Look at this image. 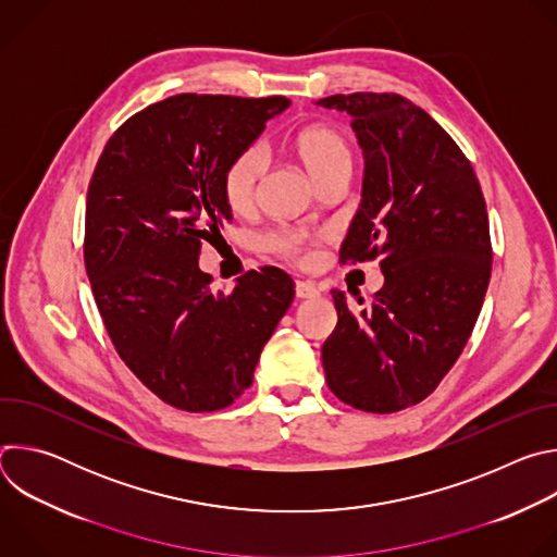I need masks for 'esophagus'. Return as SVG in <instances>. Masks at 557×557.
Segmentation results:
<instances>
[{"instance_id":"obj_1","label":"esophagus","mask_w":557,"mask_h":557,"mask_svg":"<svg viewBox=\"0 0 557 557\" xmlns=\"http://www.w3.org/2000/svg\"><path fill=\"white\" fill-rule=\"evenodd\" d=\"M295 295H297L299 299H308V297L320 295V288H317V286L310 284V282H295Z\"/></svg>"}]
</instances>
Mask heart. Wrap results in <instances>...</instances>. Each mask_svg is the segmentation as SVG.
<instances>
[{"instance_id": "1", "label": "heart", "mask_w": 557, "mask_h": 557, "mask_svg": "<svg viewBox=\"0 0 557 557\" xmlns=\"http://www.w3.org/2000/svg\"><path fill=\"white\" fill-rule=\"evenodd\" d=\"M293 147L317 185L326 183L333 176H350L352 149L339 129L331 125L304 127L295 136ZM264 170L267 149L260 143L245 147L240 153L231 158V163L222 174V194L233 211L243 213L253 207ZM317 243H320V235L301 228H286L267 237V247L271 251L293 262L310 260Z\"/></svg>"}]
</instances>
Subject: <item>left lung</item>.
Wrapping results in <instances>:
<instances>
[{
  "label": "left lung",
  "instance_id": "8db88e82",
  "mask_svg": "<svg viewBox=\"0 0 557 557\" xmlns=\"http://www.w3.org/2000/svg\"><path fill=\"white\" fill-rule=\"evenodd\" d=\"M314 103L352 116L366 156L339 264L379 260L385 275L359 312L333 290L326 383L355 410L399 412L436 389L479 320L494 256L487 205L462 149L410 99L352 92Z\"/></svg>",
  "mask_w": 557,
  "mask_h": 557
}]
</instances>
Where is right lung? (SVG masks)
Listing matches in <instances>:
<instances>
[{"instance_id":"1","label":"right lung","mask_w":557,"mask_h":557,"mask_svg":"<svg viewBox=\"0 0 557 557\" xmlns=\"http://www.w3.org/2000/svg\"><path fill=\"white\" fill-rule=\"evenodd\" d=\"M286 108V97L176 95L129 116L95 168L84 237L92 295L119 357L172 408L231 406L295 297L275 267L247 271L228 293L198 269L202 245L231 220L226 165Z\"/></svg>"}]
</instances>
